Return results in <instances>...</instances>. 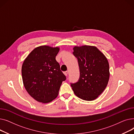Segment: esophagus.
Masks as SVG:
<instances>
[{
    "mask_svg": "<svg viewBox=\"0 0 134 134\" xmlns=\"http://www.w3.org/2000/svg\"><path fill=\"white\" fill-rule=\"evenodd\" d=\"M64 74H65V75L66 76H67L68 74H69V72H68V71H66V72H64Z\"/></svg>",
    "mask_w": 134,
    "mask_h": 134,
    "instance_id": "34e87169",
    "label": "esophagus"
}]
</instances>
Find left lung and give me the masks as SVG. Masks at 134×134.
<instances>
[{
	"instance_id": "left-lung-1",
	"label": "left lung",
	"mask_w": 134,
	"mask_h": 134,
	"mask_svg": "<svg viewBox=\"0 0 134 134\" xmlns=\"http://www.w3.org/2000/svg\"><path fill=\"white\" fill-rule=\"evenodd\" d=\"M73 51L78 61L80 78L78 82L71 83L72 90L80 99L93 100L107 86L110 77L108 61L94 46H75Z\"/></svg>"
}]
</instances>
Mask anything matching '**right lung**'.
I'll return each mask as SVG.
<instances>
[{
  "instance_id": "add662e5",
  "label": "right lung",
  "mask_w": 134,
  "mask_h": 134,
  "mask_svg": "<svg viewBox=\"0 0 134 134\" xmlns=\"http://www.w3.org/2000/svg\"><path fill=\"white\" fill-rule=\"evenodd\" d=\"M58 47L41 46L35 48L22 67L23 82L27 93L36 101L48 103L57 97L66 77L55 58Z\"/></svg>"
}]
</instances>
